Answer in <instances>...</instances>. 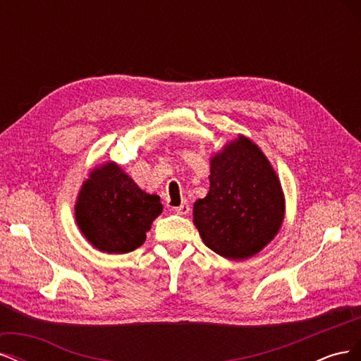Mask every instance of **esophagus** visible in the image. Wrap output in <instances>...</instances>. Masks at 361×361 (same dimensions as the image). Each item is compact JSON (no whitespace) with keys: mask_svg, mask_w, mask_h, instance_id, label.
Listing matches in <instances>:
<instances>
[{"mask_svg":"<svg viewBox=\"0 0 361 361\" xmlns=\"http://www.w3.org/2000/svg\"><path fill=\"white\" fill-rule=\"evenodd\" d=\"M190 211H191V207L187 202H183L180 206L174 207V212L179 214V215H187V214H190Z\"/></svg>","mask_w":361,"mask_h":361,"instance_id":"esophagus-1","label":"esophagus"}]
</instances>
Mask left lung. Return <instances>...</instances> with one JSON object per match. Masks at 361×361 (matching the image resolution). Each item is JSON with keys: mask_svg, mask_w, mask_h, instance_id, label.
I'll return each mask as SVG.
<instances>
[{"mask_svg": "<svg viewBox=\"0 0 361 361\" xmlns=\"http://www.w3.org/2000/svg\"><path fill=\"white\" fill-rule=\"evenodd\" d=\"M209 166V191L192 206L204 245L231 260L257 255L285 220V194L274 167L241 134L214 154Z\"/></svg>", "mask_w": 361, "mask_h": 361, "instance_id": "left-lung-1", "label": "left lung"}]
</instances>
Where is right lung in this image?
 I'll list each match as a JSON object with an SVG mask.
<instances>
[{
  "instance_id": "1",
  "label": "right lung",
  "mask_w": 361,
  "mask_h": 361,
  "mask_svg": "<svg viewBox=\"0 0 361 361\" xmlns=\"http://www.w3.org/2000/svg\"><path fill=\"white\" fill-rule=\"evenodd\" d=\"M162 212L159 195L141 190L118 164L94 167L75 200V221L94 248L108 255L129 253L146 241Z\"/></svg>"
}]
</instances>
